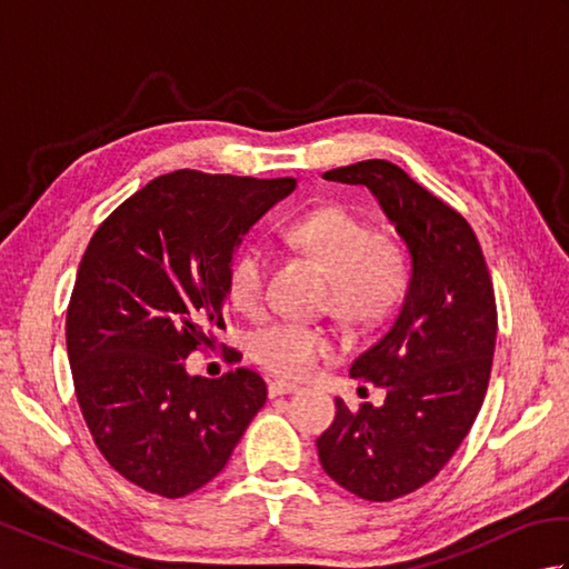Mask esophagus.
I'll use <instances>...</instances> for the list:
<instances>
[{
  "mask_svg": "<svg viewBox=\"0 0 569 569\" xmlns=\"http://www.w3.org/2000/svg\"><path fill=\"white\" fill-rule=\"evenodd\" d=\"M296 391H300L298 383L283 381V379L269 381V396H271V398H276V396H288V393H296Z\"/></svg>",
  "mask_w": 569,
  "mask_h": 569,
  "instance_id": "obj_1",
  "label": "esophagus"
}]
</instances>
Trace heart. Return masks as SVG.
I'll list each match as a JSON object with an SVG mask.
<instances>
[{"label":"heart","instance_id":"heart-1","mask_svg":"<svg viewBox=\"0 0 569 569\" xmlns=\"http://www.w3.org/2000/svg\"><path fill=\"white\" fill-rule=\"evenodd\" d=\"M288 239L308 251L330 276V300L340 318L369 325L389 316L408 281V257L396 239L379 237L365 217L347 208H320L288 227ZM271 253L263 244L241 249L229 269V298L257 316L263 308ZM328 330L273 322L251 337V357L278 377L298 379L332 355Z\"/></svg>","mask_w":569,"mask_h":569}]
</instances>
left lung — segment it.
I'll return each instance as SVG.
<instances>
[{"label":"left lung","instance_id":"8db88e82","mask_svg":"<svg viewBox=\"0 0 569 569\" xmlns=\"http://www.w3.org/2000/svg\"><path fill=\"white\" fill-rule=\"evenodd\" d=\"M322 178L369 188L410 253L401 310L349 369L381 386L383 406L349 410L335 398L332 426L318 438L330 479L359 499L393 501L428 485L475 426L497 345V300L465 217L403 168L371 159Z\"/></svg>","mask_w":569,"mask_h":569}]
</instances>
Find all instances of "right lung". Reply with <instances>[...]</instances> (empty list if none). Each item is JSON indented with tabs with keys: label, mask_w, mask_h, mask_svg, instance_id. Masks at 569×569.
<instances>
[{
	"label": "right lung",
	"mask_w": 569,
	"mask_h": 569,
	"mask_svg": "<svg viewBox=\"0 0 569 569\" xmlns=\"http://www.w3.org/2000/svg\"><path fill=\"white\" fill-rule=\"evenodd\" d=\"M296 178L173 171L107 217L82 253L66 345L94 445L131 485L178 499L208 485L266 403L257 371L190 377L224 330L229 269Z\"/></svg>",
	"instance_id": "right-lung-1"
}]
</instances>
